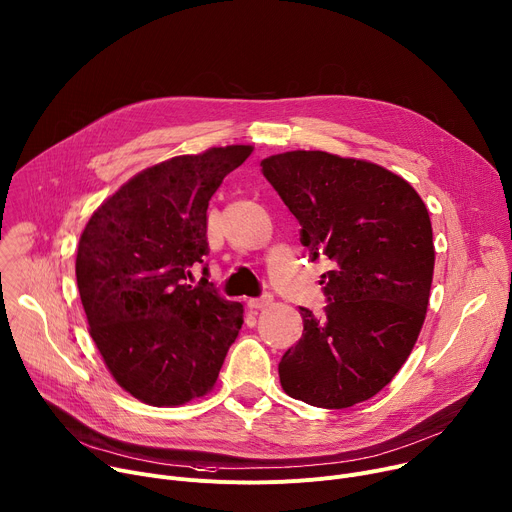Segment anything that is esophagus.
<instances>
[{
    "mask_svg": "<svg viewBox=\"0 0 512 512\" xmlns=\"http://www.w3.org/2000/svg\"><path fill=\"white\" fill-rule=\"evenodd\" d=\"M271 302H273V296H269V294H265V296H261V298H249V300H247V304H249L251 310H263V308H267Z\"/></svg>",
    "mask_w": 512,
    "mask_h": 512,
    "instance_id": "obj_1",
    "label": "esophagus"
}]
</instances>
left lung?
<instances>
[{
	"mask_svg": "<svg viewBox=\"0 0 512 512\" xmlns=\"http://www.w3.org/2000/svg\"><path fill=\"white\" fill-rule=\"evenodd\" d=\"M263 175L302 224L322 275V318L300 308L304 333L280 361L288 396L347 408L392 382L423 329L435 245L429 210L412 185L371 161L288 151L261 161Z\"/></svg>",
	"mask_w": 512,
	"mask_h": 512,
	"instance_id": "8db88e82",
	"label": "left lung"
}]
</instances>
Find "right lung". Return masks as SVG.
Instances as JSON below:
<instances>
[{
  "instance_id": "right-lung-1",
  "label": "right lung",
  "mask_w": 512,
  "mask_h": 512,
  "mask_svg": "<svg viewBox=\"0 0 512 512\" xmlns=\"http://www.w3.org/2000/svg\"><path fill=\"white\" fill-rule=\"evenodd\" d=\"M251 145L210 147L143 169L91 214L75 275L94 339L116 384L151 406L206 396L243 327V304L204 277L185 284L208 255L206 210Z\"/></svg>"
}]
</instances>
